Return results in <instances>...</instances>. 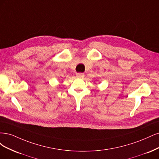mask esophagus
<instances>
[{"label": "esophagus", "instance_id": "34e87169", "mask_svg": "<svg viewBox=\"0 0 159 159\" xmlns=\"http://www.w3.org/2000/svg\"><path fill=\"white\" fill-rule=\"evenodd\" d=\"M84 73H78L77 75H76V77L80 78V79L84 78Z\"/></svg>", "mask_w": 159, "mask_h": 159}]
</instances>
